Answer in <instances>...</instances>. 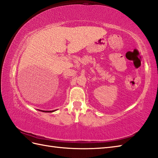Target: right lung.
<instances>
[{
	"mask_svg": "<svg viewBox=\"0 0 158 158\" xmlns=\"http://www.w3.org/2000/svg\"><path fill=\"white\" fill-rule=\"evenodd\" d=\"M40 111H42V112H45V113H52V112H54L56 111V110H39Z\"/></svg>",
	"mask_w": 158,
	"mask_h": 158,
	"instance_id": "1",
	"label": "right lung"
}]
</instances>
